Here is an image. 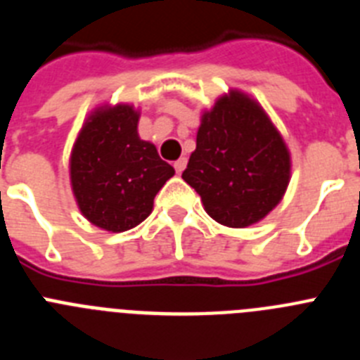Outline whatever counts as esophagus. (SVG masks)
Masks as SVG:
<instances>
[{"mask_svg":"<svg viewBox=\"0 0 360 360\" xmlns=\"http://www.w3.org/2000/svg\"><path fill=\"white\" fill-rule=\"evenodd\" d=\"M186 165H187V158H178L176 162H174V171H176L178 174L182 173L184 169H186Z\"/></svg>","mask_w":360,"mask_h":360,"instance_id":"34e87169","label":"esophagus"}]
</instances>
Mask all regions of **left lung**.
Segmentation results:
<instances>
[{"label":"left lung","mask_w":360,"mask_h":360,"mask_svg":"<svg viewBox=\"0 0 360 360\" xmlns=\"http://www.w3.org/2000/svg\"><path fill=\"white\" fill-rule=\"evenodd\" d=\"M290 169V151L262 104L229 90L202 113L196 149L182 178L212 219L243 229L281 202Z\"/></svg>","instance_id":"8db88e82"}]
</instances>
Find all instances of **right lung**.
Wrapping results in <instances>:
<instances>
[{
  "label": "right lung",
  "mask_w": 360,
  "mask_h": 360,
  "mask_svg": "<svg viewBox=\"0 0 360 360\" xmlns=\"http://www.w3.org/2000/svg\"><path fill=\"white\" fill-rule=\"evenodd\" d=\"M141 111L104 104L86 117L70 155L73 196L90 224L124 232L142 224L174 169L139 136Z\"/></svg>",
  "instance_id": "add662e5"
}]
</instances>
